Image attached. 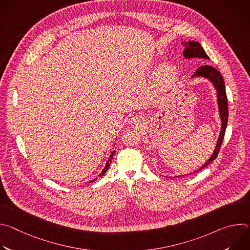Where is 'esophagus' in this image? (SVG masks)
<instances>
[{"instance_id": "esophagus-1", "label": "esophagus", "mask_w": 250, "mask_h": 250, "mask_svg": "<svg viewBox=\"0 0 250 250\" xmlns=\"http://www.w3.org/2000/svg\"><path fill=\"white\" fill-rule=\"evenodd\" d=\"M142 122H144V119H142L140 116H135L133 118H131L130 120V124L134 126H139L142 125Z\"/></svg>"}]
</instances>
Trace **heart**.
Segmentation results:
<instances>
[{"label":"heart","instance_id":"heart-1","mask_svg":"<svg viewBox=\"0 0 250 250\" xmlns=\"http://www.w3.org/2000/svg\"><path fill=\"white\" fill-rule=\"evenodd\" d=\"M156 83L161 89L167 88L174 81V70L169 65H161L156 70Z\"/></svg>","mask_w":250,"mask_h":250}]
</instances>
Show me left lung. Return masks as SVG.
<instances>
[{"mask_svg":"<svg viewBox=\"0 0 250 250\" xmlns=\"http://www.w3.org/2000/svg\"><path fill=\"white\" fill-rule=\"evenodd\" d=\"M182 44L184 45L185 49H184V57L185 58H202V59H209V57L207 55V53L205 52L204 48L201 46V44L197 42H193V41H189L188 42H182ZM192 77H205L207 78L208 81H210L212 83V85L215 86L216 90H217V96H218V104H219V112H220V118L222 121V127H221V132H220V136L218 138L217 141V146L215 148V151H213L212 155L210 156V158L205 163L203 164V166H201L198 170L194 171V173L202 170L203 168L207 167L210 162H212L215 160L218 156V153L221 149L223 140H224V136H225V132H226V128H227V125H228V118H229V108H228V98H227V93H226V86H225V82L223 79V76L221 75V73L219 71L213 68L209 65H204L199 67L196 72L193 74ZM183 176V175H182Z\"/></svg>","mask_w":250,"mask_h":250,"instance_id":"1","label":"left lung"}]
</instances>
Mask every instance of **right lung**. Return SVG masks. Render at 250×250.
I'll return each mask as SVG.
<instances>
[{
  "label": "right lung",
  "instance_id": "obj_1",
  "mask_svg": "<svg viewBox=\"0 0 250 250\" xmlns=\"http://www.w3.org/2000/svg\"><path fill=\"white\" fill-rule=\"evenodd\" d=\"M114 154H115V151H113L112 152V154H111V156H110V158H109V160H108V162H106V164H105V166H104V168L103 169V171L101 172V174L99 175L100 177H102L106 171H108V169H109V167H110V162H111V160H112V158H113V156H114ZM95 180H97V178H96V179H94V180H92V181H90V183L91 182H94Z\"/></svg>",
  "mask_w": 250,
  "mask_h": 250
}]
</instances>
